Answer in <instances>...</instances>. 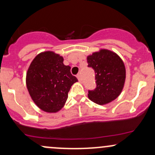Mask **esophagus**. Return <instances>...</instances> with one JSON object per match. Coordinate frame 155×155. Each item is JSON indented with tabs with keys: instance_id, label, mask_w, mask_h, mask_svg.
Listing matches in <instances>:
<instances>
[{
	"instance_id": "1",
	"label": "esophagus",
	"mask_w": 155,
	"mask_h": 155,
	"mask_svg": "<svg viewBox=\"0 0 155 155\" xmlns=\"http://www.w3.org/2000/svg\"><path fill=\"white\" fill-rule=\"evenodd\" d=\"M76 77H77V79H78V80H79V81H81V76H80V74H78V75L76 76Z\"/></svg>"
}]
</instances>
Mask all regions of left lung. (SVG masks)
<instances>
[{
    "mask_svg": "<svg viewBox=\"0 0 155 155\" xmlns=\"http://www.w3.org/2000/svg\"><path fill=\"white\" fill-rule=\"evenodd\" d=\"M88 67L95 71L96 88L89 90L88 97L95 104L104 105L115 100L124 87V64L116 53L101 49L87 57Z\"/></svg>",
    "mask_w": 155,
    "mask_h": 155,
    "instance_id": "left-lung-1",
    "label": "left lung"
}]
</instances>
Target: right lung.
<instances>
[{
    "mask_svg": "<svg viewBox=\"0 0 155 155\" xmlns=\"http://www.w3.org/2000/svg\"><path fill=\"white\" fill-rule=\"evenodd\" d=\"M76 81V76L71 74V67L63 64V57L51 51L37 55L26 75L32 100L48 113H55L63 107L69 90Z\"/></svg>",
    "mask_w": 155,
    "mask_h": 155,
    "instance_id": "right-lung-1",
    "label": "right lung"
}]
</instances>
